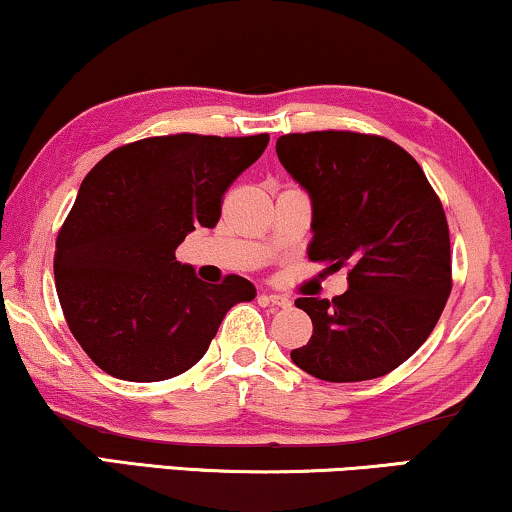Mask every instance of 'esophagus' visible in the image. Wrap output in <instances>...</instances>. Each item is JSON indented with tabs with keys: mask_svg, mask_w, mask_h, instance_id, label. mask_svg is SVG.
Returning <instances> with one entry per match:
<instances>
[{
	"mask_svg": "<svg viewBox=\"0 0 512 512\" xmlns=\"http://www.w3.org/2000/svg\"><path fill=\"white\" fill-rule=\"evenodd\" d=\"M261 301L270 303V305H277V308H289V305H291L289 298L280 296V294H261Z\"/></svg>",
	"mask_w": 512,
	"mask_h": 512,
	"instance_id": "obj_1",
	"label": "esophagus"
}]
</instances>
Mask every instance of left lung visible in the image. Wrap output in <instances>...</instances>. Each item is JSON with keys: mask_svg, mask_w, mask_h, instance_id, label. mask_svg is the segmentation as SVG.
<instances>
[{"mask_svg": "<svg viewBox=\"0 0 512 512\" xmlns=\"http://www.w3.org/2000/svg\"><path fill=\"white\" fill-rule=\"evenodd\" d=\"M282 167L313 199L308 258L348 268V291L296 298L313 336L296 367L329 383L386 376L435 329L451 294L449 225L418 162L400 145L357 131L277 138Z\"/></svg>", "mask_w": 512, "mask_h": 512, "instance_id": "obj_1", "label": "left lung"}]
</instances>
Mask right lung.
<instances>
[{"label":"right lung","instance_id":"add662e5","mask_svg":"<svg viewBox=\"0 0 512 512\" xmlns=\"http://www.w3.org/2000/svg\"><path fill=\"white\" fill-rule=\"evenodd\" d=\"M270 136L171 134L126 143L86 174L56 240L53 275L65 322L105 374L152 383L202 360L225 313L256 296L225 275L197 280L176 261L195 228H214L225 190Z\"/></svg>","mask_w":512,"mask_h":512}]
</instances>
